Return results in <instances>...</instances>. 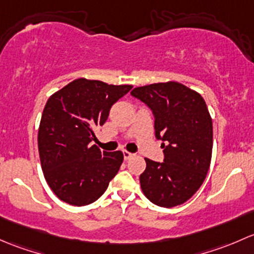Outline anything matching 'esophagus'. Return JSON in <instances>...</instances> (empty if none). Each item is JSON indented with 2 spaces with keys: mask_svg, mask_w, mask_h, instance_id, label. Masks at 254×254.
I'll return each instance as SVG.
<instances>
[{
  "mask_svg": "<svg viewBox=\"0 0 254 254\" xmlns=\"http://www.w3.org/2000/svg\"><path fill=\"white\" fill-rule=\"evenodd\" d=\"M132 156H133L132 153H129V151H127V150H124V159H125V160H126V161L129 160Z\"/></svg>",
  "mask_w": 254,
  "mask_h": 254,
  "instance_id": "34e87169",
  "label": "esophagus"
}]
</instances>
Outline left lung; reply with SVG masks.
<instances>
[{
  "label": "left lung",
  "mask_w": 254,
  "mask_h": 254,
  "mask_svg": "<svg viewBox=\"0 0 254 254\" xmlns=\"http://www.w3.org/2000/svg\"><path fill=\"white\" fill-rule=\"evenodd\" d=\"M130 94L150 108L156 138L166 143L164 163L145 158L143 193L164 208L182 204L199 190L210 166L213 121L204 99L179 82L137 87Z\"/></svg>",
  "instance_id": "1"
}]
</instances>
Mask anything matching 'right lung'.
<instances>
[{"label":"right lung","mask_w":254,"mask_h":254,"mask_svg":"<svg viewBox=\"0 0 254 254\" xmlns=\"http://www.w3.org/2000/svg\"><path fill=\"white\" fill-rule=\"evenodd\" d=\"M130 89L79 78L49 98L39 126V155L46 182L61 200L90 204L119 172L124 154L101 151L90 143L96 139L94 129L105 124L111 106Z\"/></svg>","instance_id":"right-lung-1"}]
</instances>
